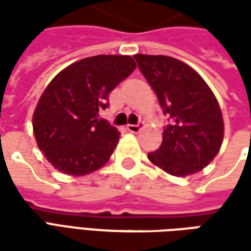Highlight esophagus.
<instances>
[{
	"instance_id": "34e87169",
	"label": "esophagus",
	"mask_w": 251,
	"mask_h": 251,
	"mask_svg": "<svg viewBox=\"0 0 251 251\" xmlns=\"http://www.w3.org/2000/svg\"><path fill=\"white\" fill-rule=\"evenodd\" d=\"M142 127H144V123L140 121L138 124H128V126H127V130L130 131V132H138Z\"/></svg>"
}]
</instances>
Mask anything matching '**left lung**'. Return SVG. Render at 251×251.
Wrapping results in <instances>:
<instances>
[{
  "label": "left lung",
  "mask_w": 251,
  "mask_h": 251,
  "mask_svg": "<svg viewBox=\"0 0 251 251\" xmlns=\"http://www.w3.org/2000/svg\"><path fill=\"white\" fill-rule=\"evenodd\" d=\"M134 58L169 117L160 147L148 158L172 176L200 172L217 156L224 140L217 98L193 68L173 57L135 54Z\"/></svg>",
  "instance_id": "left-lung-1"
}]
</instances>
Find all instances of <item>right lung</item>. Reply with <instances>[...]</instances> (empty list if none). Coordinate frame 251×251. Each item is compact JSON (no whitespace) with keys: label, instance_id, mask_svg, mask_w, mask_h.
<instances>
[{"label":"right lung","instance_id":"right-lung-1","mask_svg":"<svg viewBox=\"0 0 251 251\" xmlns=\"http://www.w3.org/2000/svg\"><path fill=\"white\" fill-rule=\"evenodd\" d=\"M137 64L130 55H93L71 64L49 83L33 114L37 147L65 175L85 176L111 156L120 132L99 117L110 92Z\"/></svg>","mask_w":251,"mask_h":251}]
</instances>
